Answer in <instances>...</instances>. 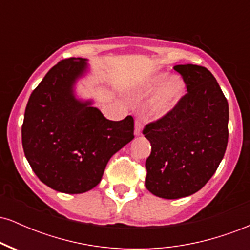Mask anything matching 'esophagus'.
<instances>
[{"mask_svg": "<svg viewBox=\"0 0 250 250\" xmlns=\"http://www.w3.org/2000/svg\"><path fill=\"white\" fill-rule=\"evenodd\" d=\"M142 128H143L142 121L140 119H136V121H135V135H136V136L142 135Z\"/></svg>", "mask_w": 250, "mask_h": 250, "instance_id": "esophagus-1", "label": "esophagus"}]
</instances>
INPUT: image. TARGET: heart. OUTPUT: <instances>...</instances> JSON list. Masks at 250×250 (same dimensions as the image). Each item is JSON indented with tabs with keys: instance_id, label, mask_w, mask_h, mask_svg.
Returning a JSON list of instances; mask_svg holds the SVG:
<instances>
[{
	"instance_id": "b5f03b06",
	"label": "heart",
	"mask_w": 250,
	"mask_h": 250,
	"mask_svg": "<svg viewBox=\"0 0 250 250\" xmlns=\"http://www.w3.org/2000/svg\"><path fill=\"white\" fill-rule=\"evenodd\" d=\"M155 91L157 93L149 102L148 110L151 117L161 119L179 104L185 93V83L179 76L168 77V73L155 74L142 85L140 95L150 96Z\"/></svg>"
}]
</instances>
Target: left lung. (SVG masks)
<instances>
[{
	"label": "left lung",
	"instance_id": "left-lung-1",
	"mask_svg": "<svg viewBox=\"0 0 250 250\" xmlns=\"http://www.w3.org/2000/svg\"><path fill=\"white\" fill-rule=\"evenodd\" d=\"M187 94L168 115L148 123L143 135L151 145L146 161V187L162 199L199 191L210 180L228 143V101L207 68L179 64Z\"/></svg>",
	"mask_w": 250,
	"mask_h": 250
}]
</instances>
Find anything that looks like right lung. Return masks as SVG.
<instances>
[{
    "label": "right lung",
    "mask_w": 250,
    "mask_h": 250,
    "mask_svg": "<svg viewBox=\"0 0 250 250\" xmlns=\"http://www.w3.org/2000/svg\"><path fill=\"white\" fill-rule=\"evenodd\" d=\"M87 70L81 57L62 60L34 89L22 125L24 155L48 187L81 194L96 187L110 157L134 139V119L107 120L74 94Z\"/></svg>",
    "instance_id": "right-lung-1"
}]
</instances>
